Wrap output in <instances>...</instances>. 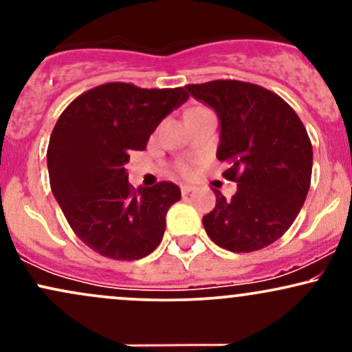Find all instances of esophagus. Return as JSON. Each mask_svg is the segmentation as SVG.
<instances>
[{"label": "esophagus", "mask_w": 352, "mask_h": 352, "mask_svg": "<svg viewBox=\"0 0 352 352\" xmlns=\"http://www.w3.org/2000/svg\"><path fill=\"white\" fill-rule=\"evenodd\" d=\"M193 188H195V187H193V185H188V184H182V185H180V192H182V195H187V193L192 192Z\"/></svg>", "instance_id": "1"}]
</instances>
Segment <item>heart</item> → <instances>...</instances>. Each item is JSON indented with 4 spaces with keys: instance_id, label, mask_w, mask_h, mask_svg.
I'll use <instances>...</instances> for the list:
<instances>
[{
    "instance_id": "1",
    "label": "heart",
    "mask_w": 352,
    "mask_h": 352,
    "mask_svg": "<svg viewBox=\"0 0 352 352\" xmlns=\"http://www.w3.org/2000/svg\"><path fill=\"white\" fill-rule=\"evenodd\" d=\"M177 168H179V172L182 173V175H190V173H192V165H190L188 162H179Z\"/></svg>"
}]
</instances>
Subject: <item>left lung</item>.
<instances>
[{
	"label": "left lung",
	"instance_id": "1",
	"mask_svg": "<svg viewBox=\"0 0 352 352\" xmlns=\"http://www.w3.org/2000/svg\"><path fill=\"white\" fill-rule=\"evenodd\" d=\"M185 89L217 112V159L228 162L225 179L236 182L227 200L204 217L213 243L250 253L274 243L296 220L311 185L313 147L301 119L280 96L233 79L188 84Z\"/></svg>",
	"mask_w": 352,
	"mask_h": 352
}]
</instances>
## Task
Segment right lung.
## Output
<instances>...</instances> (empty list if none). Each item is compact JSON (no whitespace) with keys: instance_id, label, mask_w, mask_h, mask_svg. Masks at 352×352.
Instances as JSON below:
<instances>
[{"instance_id":"obj_1","label":"right lung","mask_w":352,"mask_h":352,"mask_svg":"<svg viewBox=\"0 0 352 352\" xmlns=\"http://www.w3.org/2000/svg\"><path fill=\"white\" fill-rule=\"evenodd\" d=\"M187 99L185 87L107 82L78 96L59 116L47 145L51 190L72 232L96 253L140 260L162 241L165 215L180 200V188L159 182L135 190L125 164Z\"/></svg>"}]
</instances>
